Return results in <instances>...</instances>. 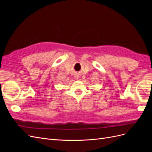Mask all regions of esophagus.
<instances>
[{
	"label": "esophagus",
	"instance_id": "esophagus-1",
	"mask_svg": "<svg viewBox=\"0 0 152 152\" xmlns=\"http://www.w3.org/2000/svg\"><path fill=\"white\" fill-rule=\"evenodd\" d=\"M75 79H79V76L77 74H75Z\"/></svg>",
	"mask_w": 152,
	"mask_h": 152
}]
</instances>
